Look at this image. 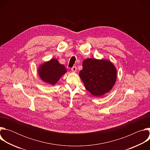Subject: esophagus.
<instances>
[{
	"label": "esophagus",
	"instance_id": "1",
	"mask_svg": "<svg viewBox=\"0 0 150 150\" xmlns=\"http://www.w3.org/2000/svg\"><path fill=\"white\" fill-rule=\"evenodd\" d=\"M71 70H72V71L73 72H75L76 71V67H74L71 69Z\"/></svg>",
	"mask_w": 150,
	"mask_h": 150
}]
</instances>
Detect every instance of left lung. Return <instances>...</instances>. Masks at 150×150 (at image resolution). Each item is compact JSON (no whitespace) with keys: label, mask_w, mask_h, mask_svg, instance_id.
Instances as JSON below:
<instances>
[{"label":"left lung","mask_w":150,"mask_h":150,"mask_svg":"<svg viewBox=\"0 0 150 150\" xmlns=\"http://www.w3.org/2000/svg\"><path fill=\"white\" fill-rule=\"evenodd\" d=\"M79 75L85 88L98 97L112 89L117 78V70L108 59L88 58L83 61Z\"/></svg>","instance_id":"left-lung-1"}]
</instances>
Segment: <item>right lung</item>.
Returning a JSON list of instances; mask_svg holds the SVG:
<instances>
[{
	"label": "right lung",
	"instance_id": "obj_1",
	"mask_svg": "<svg viewBox=\"0 0 150 150\" xmlns=\"http://www.w3.org/2000/svg\"><path fill=\"white\" fill-rule=\"evenodd\" d=\"M67 72L65 66L59 63L57 59L55 58L42 63L38 69L41 79L52 85H54Z\"/></svg>",
	"mask_w": 150,
	"mask_h": 150
}]
</instances>
